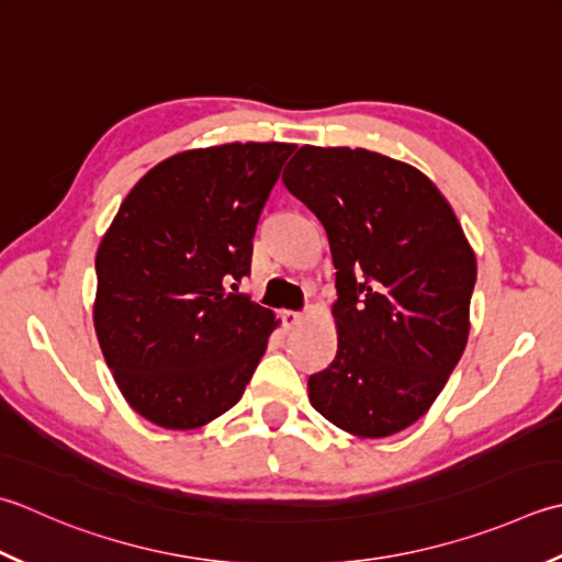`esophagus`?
Returning <instances> with one entry per match:
<instances>
[{
  "label": "esophagus",
  "mask_w": 562,
  "mask_h": 562,
  "mask_svg": "<svg viewBox=\"0 0 562 562\" xmlns=\"http://www.w3.org/2000/svg\"><path fill=\"white\" fill-rule=\"evenodd\" d=\"M282 322H284V326H288V328H294V326H300L304 322V314L288 310V312H282Z\"/></svg>",
  "instance_id": "obj_1"
}]
</instances>
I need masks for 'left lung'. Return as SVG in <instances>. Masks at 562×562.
<instances>
[{"instance_id": "left-lung-1", "label": "left lung", "mask_w": 562, "mask_h": 562, "mask_svg": "<svg viewBox=\"0 0 562 562\" xmlns=\"http://www.w3.org/2000/svg\"><path fill=\"white\" fill-rule=\"evenodd\" d=\"M282 182L324 224L336 268L338 350L310 402L353 436L400 434L463 356L475 252L438 187L382 153L302 146Z\"/></svg>"}]
</instances>
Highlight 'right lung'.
Returning a JSON list of instances; mask_svg holds the SVG:
<instances>
[{
	"label": "right lung",
	"mask_w": 562,
	"mask_h": 562,
	"mask_svg": "<svg viewBox=\"0 0 562 562\" xmlns=\"http://www.w3.org/2000/svg\"><path fill=\"white\" fill-rule=\"evenodd\" d=\"M294 148L184 150L121 202L94 260V331L121 394L148 422L190 431L244 397L278 322L238 282Z\"/></svg>",
	"instance_id": "add662e5"
}]
</instances>
